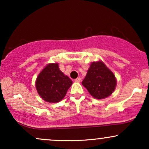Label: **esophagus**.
Instances as JSON below:
<instances>
[{"label":"esophagus","instance_id":"1","mask_svg":"<svg viewBox=\"0 0 149 149\" xmlns=\"http://www.w3.org/2000/svg\"><path fill=\"white\" fill-rule=\"evenodd\" d=\"M80 77H78V78H76V79H75V82H77V83H79V82H80Z\"/></svg>","mask_w":149,"mask_h":149}]
</instances>
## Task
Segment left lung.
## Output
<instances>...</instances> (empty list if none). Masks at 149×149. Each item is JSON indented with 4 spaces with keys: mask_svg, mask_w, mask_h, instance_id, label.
<instances>
[{
    "mask_svg": "<svg viewBox=\"0 0 149 149\" xmlns=\"http://www.w3.org/2000/svg\"><path fill=\"white\" fill-rule=\"evenodd\" d=\"M82 84L95 98L101 100L110 96L116 85L114 74L102 61L92 62Z\"/></svg>",
    "mask_w": 149,
    "mask_h": 149,
    "instance_id": "left-lung-1",
    "label": "left lung"
}]
</instances>
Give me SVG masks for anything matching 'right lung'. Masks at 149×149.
Segmentation results:
<instances>
[{"instance_id": "1", "label": "right lung", "mask_w": 149, "mask_h": 149, "mask_svg": "<svg viewBox=\"0 0 149 149\" xmlns=\"http://www.w3.org/2000/svg\"><path fill=\"white\" fill-rule=\"evenodd\" d=\"M71 85L72 80L59 70L57 63L47 65L36 82L38 93L42 100L50 103L60 102Z\"/></svg>"}]
</instances>
